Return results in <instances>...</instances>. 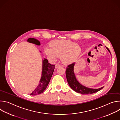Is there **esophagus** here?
Returning a JSON list of instances; mask_svg holds the SVG:
<instances>
[{
  "mask_svg": "<svg viewBox=\"0 0 120 120\" xmlns=\"http://www.w3.org/2000/svg\"><path fill=\"white\" fill-rule=\"evenodd\" d=\"M61 65L60 64H56V68H58V67H61Z\"/></svg>",
  "mask_w": 120,
  "mask_h": 120,
  "instance_id": "obj_1",
  "label": "esophagus"
}]
</instances>
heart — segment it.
<instances>
[{"mask_svg":"<svg viewBox=\"0 0 120 120\" xmlns=\"http://www.w3.org/2000/svg\"><path fill=\"white\" fill-rule=\"evenodd\" d=\"M50 45L51 48L45 47L46 54L53 59L62 56V61L65 64L73 63L80 52V47L70 40H54L50 43Z\"/></svg>","mask_w":120,"mask_h":120,"instance_id":"obj_1","label":"heart"}]
</instances>
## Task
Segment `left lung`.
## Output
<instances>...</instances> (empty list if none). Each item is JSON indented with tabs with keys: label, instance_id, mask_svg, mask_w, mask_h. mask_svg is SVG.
Returning a JSON list of instances; mask_svg holds the SVG:
<instances>
[{
	"label": "left lung",
	"instance_id": "8db88e82",
	"mask_svg": "<svg viewBox=\"0 0 120 120\" xmlns=\"http://www.w3.org/2000/svg\"><path fill=\"white\" fill-rule=\"evenodd\" d=\"M106 48L107 49L108 51L111 54L109 49L107 47H106ZM75 65V63L68 65L67 66V67H66V68L65 71L67 82L68 84H69L70 87L74 91L82 94H88L96 93L104 88V87H102L98 89H93L86 87L82 85L77 80L75 74L74 73V69Z\"/></svg>",
	"mask_w": 120,
	"mask_h": 120
}]
</instances>
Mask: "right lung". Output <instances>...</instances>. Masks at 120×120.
<instances>
[{"instance_id":"1","label":"right lung","mask_w":120,"mask_h":120,"mask_svg":"<svg viewBox=\"0 0 120 120\" xmlns=\"http://www.w3.org/2000/svg\"><path fill=\"white\" fill-rule=\"evenodd\" d=\"M27 41L38 45H40V42L38 40L34 38H29L27 40ZM42 61V71L39 83L37 87L30 94L31 95H38L44 92L47 86L54 71L55 68V65L49 63L48 60L45 58Z\"/></svg>"}]
</instances>
